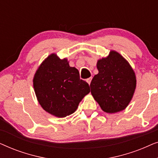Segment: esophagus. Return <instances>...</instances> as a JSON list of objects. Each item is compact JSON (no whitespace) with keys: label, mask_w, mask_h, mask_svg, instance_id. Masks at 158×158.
I'll list each match as a JSON object with an SVG mask.
<instances>
[{"label":"esophagus","mask_w":158,"mask_h":158,"mask_svg":"<svg viewBox=\"0 0 158 158\" xmlns=\"http://www.w3.org/2000/svg\"><path fill=\"white\" fill-rule=\"evenodd\" d=\"M91 80H92V77H89V78H88L87 80H86V81L88 82V83L89 84V85L90 84V82H91Z\"/></svg>","instance_id":"obj_1"}]
</instances>
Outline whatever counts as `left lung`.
<instances>
[{"label":"left lung","mask_w":158,"mask_h":158,"mask_svg":"<svg viewBox=\"0 0 158 158\" xmlns=\"http://www.w3.org/2000/svg\"><path fill=\"white\" fill-rule=\"evenodd\" d=\"M98 73L90 83L91 94L103 111L116 113L130 102L136 88V77L128 62L111 51L97 62Z\"/></svg>","instance_id":"8db88e82"}]
</instances>
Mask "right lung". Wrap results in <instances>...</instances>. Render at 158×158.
Wrapping results in <instances>:
<instances>
[{
	"mask_svg": "<svg viewBox=\"0 0 158 158\" xmlns=\"http://www.w3.org/2000/svg\"><path fill=\"white\" fill-rule=\"evenodd\" d=\"M34 88L39 103L45 111L57 117L74 113L79 103L89 94L88 83L80 78L78 70L67 59L49 55L36 71Z\"/></svg>",
	"mask_w": 158,
	"mask_h": 158,
	"instance_id": "right-lung-1",
	"label": "right lung"
}]
</instances>
